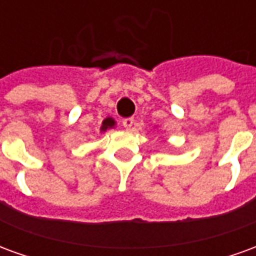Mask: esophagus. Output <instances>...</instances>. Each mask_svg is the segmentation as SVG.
Listing matches in <instances>:
<instances>
[{
    "label": "esophagus",
    "mask_w": 256,
    "mask_h": 256,
    "mask_svg": "<svg viewBox=\"0 0 256 256\" xmlns=\"http://www.w3.org/2000/svg\"><path fill=\"white\" fill-rule=\"evenodd\" d=\"M123 128H126V130H130V128H133V124H134V119L133 118H128V119H123Z\"/></svg>",
    "instance_id": "obj_1"
}]
</instances>
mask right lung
<instances>
[{
  "mask_svg": "<svg viewBox=\"0 0 256 256\" xmlns=\"http://www.w3.org/2000/svg\"><path fill=\"white\" fill-rule=\"evenodd\" d=\"M115 124H116V122H115V119H114V118L106 116V119L102 120V123H101L100 132H101V133H106L108 128H115Z\"/></svg>",
  "mask_w": 256,
  "mask_h": 256,
  "instance_id": "1",
  "label": "right lung"
}]
</instances>
